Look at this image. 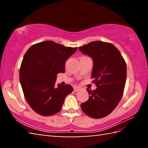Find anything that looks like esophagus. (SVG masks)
Returning <instances> with one entry per match:
<instances>
[{
	"instance_id": "34e87169",
	"label": "esophagus",
	"mask_w": 148,
	"mask_h": 148,
	"mask_svg": "<svg viewBox=\"0 0 148 148\" xmlns=\"http://www.w3.org/2000/svg\"><path fill=\"white\" fill-rule=\"evenodd\" d=\"M80 89H81V88H80L79 87L75 86V87H74V91L75 92H77V91H79Z\"/></svg>"
}]
</instances>
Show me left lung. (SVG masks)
<instances>
[{
    "label": "left lung",
    "mask_w": 148,
    "mask_h": 148,
    "mask_svg": "<svg viewBox=\"0 0 148 148\" xmlns=\"http://www.w3.org/2000/svg\"><path fill=\"white\" fill-rule=\"evenodd\" d=\"M79 51L93 61L91 77L97 88L87 89L88 101L81 104L84 113L92 118L106 117L116 108L123 94L127 65L123 57L112 44L94 41L79 47Z\"/></svg>",
    "instance_id": "8db88e82"
}]
</instances>
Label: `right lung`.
I'll use <instances>...</instances> for the list:
<instances>
[{
  "label": "right lung",
  "mask_w": 148,
  "mask_h": 148,
  "mask_svg": "<svg viewBox=\"0 0 148 148\" xmlns=\"http://www.w3.org/2000/svg\"><path fill=\"white\" fill-rule=\"evenodd\" d=\"M76 50L48 40L32 45L27 51L19 80L25 98L36 113L49 116L61 110L65 97L73 88L68 84L56 86L57 74L64 73L66 61Z\"/></svg>",
  "instance_id": "right-lung-1"
}]
</instances>
